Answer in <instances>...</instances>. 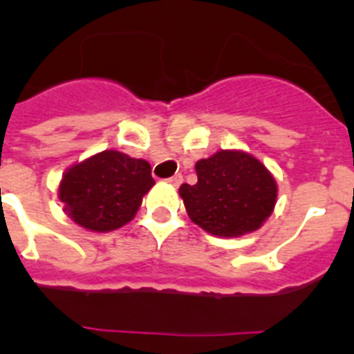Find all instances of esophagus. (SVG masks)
Returning <instances> with one entry per match:
<instances>
[{
	"label": "esophagus",
	"instance_id": "esophagus-1",
	"mask_svg": "<svg viewBox=\"0 0 354 354\" xmlns=\"http://www.w3.org/2000/svg\"><path fill=\"white\" fill-rule=\"evenodd\" d=\"M168 183H170L171 186H179V184L183 183V175L175 174L174 177H170V179H168Z\"/></svg>",
	"mask_w": 354,
	"mask_h": 354
}]
</instances>
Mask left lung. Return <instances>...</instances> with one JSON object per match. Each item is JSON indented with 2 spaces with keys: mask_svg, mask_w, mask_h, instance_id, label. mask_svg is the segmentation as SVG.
<instances>
[{
  "mask_svg": "<svg viewBox=\"0 0 354 354\" xmlns=\"http://www.w3.org/2000/svg\"><path fill=\"white\" fill-rule=\"evenodd\" d=\"M196 184L179 195L187 216L216 237H243L266 223L274 211L278 186L264 162L250 152L220 149L195 165Z\"/></svg>",
  "mask_w": 354,
  "mask_h": 354,
  "instance_id": "1",
  "label": "left lung"
}]
</instances>
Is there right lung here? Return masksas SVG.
I'll list each match as a JSON object with an SVG mask.
<instances>
[{
  "label": "right lung",
  "instance_id": "1",
  "mask_svg": "<svg viewBox=\"0 0 354 354\" xmlns=\"http://www.w3.org/2000/svg\"><path fill=\"white\" fill-rule=\"evenodd\" d=\"M150 162L102 150L65 170L58 184L64 212L90 232H111L138 212L142 200L156 180Z\"/></svg>",
  "mask_w": 354,
  "mask_h": 354
}]
</instances>
